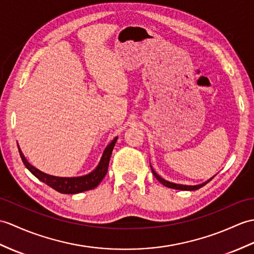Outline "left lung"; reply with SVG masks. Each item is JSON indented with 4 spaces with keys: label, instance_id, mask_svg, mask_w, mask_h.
Returning <instances> with one entry per match:
<instances>
[{
    "label": "left lung",
    "instance_id": "left-lung-1",
    "mask_svg": "<svg viewBox=\"0 0 254 254\" xmlns=\"http://www.w3.org/2000/svg\"><path fill=\"white\" fill-rule=\"evenodd\" d=\"M151 171H152V174L155 175V178L161 183L162 185H164L166 187H169V188H173V190H199V188H201L202 186H204L205 184H207V183H209L212 179L214 178H211L210 180H208L207 182H204V183H202V184H199V185H193V186H191V185H181V184H175V183H171V182H168V181H166V180H163L161 176H159L156 172H155V170L151 168Z\"/></svg>",
    "mask_w": 254,
    "mask_h": 254
}]
</instances>
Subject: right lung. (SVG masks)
Returning <instances> with one entry per match:
<instances>
[{
    "instance_id": "right-lung-1",
    "label": "right lung",
    "mask_w": 254,
    "mask_h": 254,
    "mask_svg": "<svg viewBox=\"0 0 254 254\" xmlns=\"http://www.w3.org/2000/svg\"><path fill=\"white\" fill-rule=\"evenodd\" d=\"M117 139L118 137L114 138L113 141L106 147V149L104 150V154L102 156V159H100L98 166L96 167L95 170L92 171L91 173H88L86 175L78 176V178H58V176L46 174L42 172V171H40L37 168L31 166V164L27 161L25 156H23L19 146H18V149H19V155L23 164H25V167L30 171L35 178L39 179L41 182L45 183L46 185H49L50 187L53 188V190H55L61 193H79L82 191L93 190V188L97 187L99 183L103 181L105 175L107 174L110 156L113 154V149L116 145Z\"/></svg>"
}]
</instances>
